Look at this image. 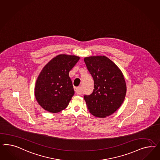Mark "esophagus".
Masks as SVG:
<instances>
[{"mask_svg": "<svg viewBox=\"0 0 160 160\" xmlns=\"http://www.w3.org/2000/svg\"><path fill=\"white\" fill-rule=\"evenodd\" d=\"M74 91L78 94H82V88L81 87H77L74 88Z\"/></svg>", "mask_w": 160, "mask_h": 160, "instance_id": "34e87169", "label": "esophagus"}]
</instances>
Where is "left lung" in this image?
<instances>
[{
    "instance_id": "8db88e82",
    "label": "left lung",
    "mask_w": 160,
    "mask_h": 160,
    "mask_svg": "<svg viewBox=\"0 0 160 160\" xmlns=\"http://www.w3.org/2000/svg\"><path fill=\"white\" fill-rule=\"evenodd\" d=\"M84 60L94 82L92 92L84 95L87 108L94 117L109 116L121 107L125 98L126 85L123 75L106 56H90Z\"/></svg>"
}]
</instances>
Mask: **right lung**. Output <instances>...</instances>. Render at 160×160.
<instances>
[{"mask_svg":"<svg viewBox=\"0 0 160 160\" xmlns=\"http://www.w3.org/2000/svg\"><path fill=\"white\" fill-rule=\"evenodd\" d=\"M80 58L59 55L49 61L39 73L35 83V96L45 110L57 113L68 107L74 94L69 72Z\"/></svg>","mask_w":160,"mask_h":160,"instance_id":"add662e5","label":"right lung"}]
</instances>
